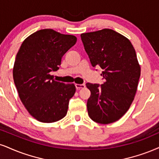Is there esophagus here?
<instances>
[{"label":"esophagus","instance_id":"esophagus-1","mask_svg":"<svg viewBox=\"0 0 159 159\" xmlns=\"http://www.w3.org/2000/svg\"><path fill=\"white\" fill-rule=\"evenodd\" d=\"M76 88L77 89H84L85 87V84H75Z\"/></svg>","mask_w":159,"mask_h":159}]
</instances>
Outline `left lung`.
Instances as JSON below:
<instances>
[{
	"label": "left lung",
	"mask_w": 159,
	"mask_h": 159,
	"mask_svg": "<svg viewBox=\"0 0 159 159\" xmlns=\"http://www.w3.org/2000/svg\"><path fill=\"white\" fill-rule=\"evenodd\" d=\"M81 40L93 67L99 66L105 82L99 86L87 83V102L92 120L107 125L124 116L134 101L141 67L134 46L126 37L112 29L83 33Z\"/></svg>",
	"instance_id": "left-lung-1"
}]
</instances>
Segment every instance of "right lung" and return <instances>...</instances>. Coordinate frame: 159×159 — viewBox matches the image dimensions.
I'll use <instances>...</instances> for the list:
<instances>
[{"instance_id":"right-lung-1","label":"right lung","mask_w":159,"mask_h":159,"mask_svg":"<svg viewBox=\"0 0 159 159\" xmlns=\"http://www.w3.org/2000/svg\"><path fill=\"white\" fill-rule=\"evenodd\" d=\"M76 42L74 35L41 29L25 38L17 52L15 85L25 109L39 121L55 122L67 114L75 85L56 81L50 73L59 69L62 56Z\"/></svg>"}]
</instances>
